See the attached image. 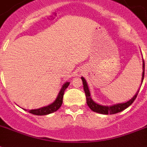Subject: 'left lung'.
Returning <instances> with one entry per match:
<instances>
[{"label":"left lung","mask_w":147,"mask_h":147,"mask_svg":"<svg viewBox=\"0 0 147 147\" xmlns=\"http://www.w3.org/2000/svg\"><path fill=\"white\" fill-rule=\"evenodd\" d=\"M144 70H145V63H144V61H143V74H142L141 83H143V81H144ZM82 82H83V87H84V90L86 95L87 104L88 105L89 108H90L92 111L95 112V113H101V114H104V115L115 114V113H120V112L123 111L125 109H127V107H129V106H131V105L133 103L134 101L135 100L136 97L138 96V92H139V90H138V93L134 95V96L133 98H132L131 100H130L129 101H127V102H124V103H120V104L113 105V106H111V107H105V106H101V105L97 104V103H96V102L93 100L92 99H91V97H90V91H89V88H88V84H87V82H86L85 79H84L83 77H82Z\"/></svg>","instance_id":"1"}]
</instances>
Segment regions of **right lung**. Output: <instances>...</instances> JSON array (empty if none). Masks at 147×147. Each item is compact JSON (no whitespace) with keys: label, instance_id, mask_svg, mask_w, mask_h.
Returning a JSON list of instances; mask_svg holds the SVG:
<instances>
[{"label":"right lung","instance_id":"obj_1","mask_svg":"<svg viewBox=\"0 0 147 147\" xmlns=\"http://www.w3.org/2000/svg\"><path fill=\"white\" fill-rule=\"evenodd\" d=\"M69 82H65V84H63V88H61V90L59 91V94H58V96H57V99H56V100L53 103H51V105H49L47 107L37 109H31V110H28V113H32V114L35 115H45L51 114V113H53L54 112H56L57 110H58L62 106V103H63V95H64V91L68 88V86H69Z\"/></svg>","mask_w":147,"mask_h":147}]
</instances>
